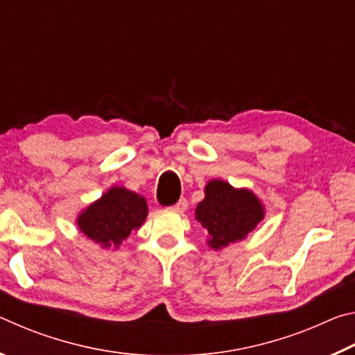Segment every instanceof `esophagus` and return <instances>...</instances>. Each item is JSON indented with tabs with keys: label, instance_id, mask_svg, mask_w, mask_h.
Wrapping results in <instances>:
<instances>
[{
	"label": "esophagus",
	"instance_id": "obj_1",
	"mask_svg": "<svg viewBox=\"0 0 355 355\" xmlns=\"http://www.w3.org/2000/svg\"><path fill=\"white\" fill-rule=\"evenodd\" d=\"M186 208H188V200H186V199H180V200L175 203V205L172 207L173 211H177V213L186 211Z\"/></svg>",
	"mask_w": 355,
	"mask_h": 355
}]
</instances>
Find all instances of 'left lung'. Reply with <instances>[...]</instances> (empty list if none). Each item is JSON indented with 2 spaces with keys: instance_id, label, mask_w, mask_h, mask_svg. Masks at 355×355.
<instances>
[{
  "instance_id": "obj_1",
  "label": "left lung",
  "mask_w": 355,
  "mask_h": 355,
  "mask_svg": "<svg viewBox=\"0 0 355 355\" xmlns=\"http://www.w3.org/2000/svg\"><path fill=\"white\" fill-rule=\"evenodd\" d=\"M263 216V205L254 192L235 189L222 180L207 184L205 199L196 209L197 220L209 235L208 244L216 250L244 239Z\"/></svg>"
}]
</instances>
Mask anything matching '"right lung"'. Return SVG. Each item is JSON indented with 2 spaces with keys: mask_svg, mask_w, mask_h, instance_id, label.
I'll return each mask as SVG.
<instances>
[{
  "mask_svg": "<svg viewBox=\"0 0 355 355\" xmlns=\"http://www.w3.org/2000/svg\"><path fill=\"white\" fill-rule=\"evenodd\" d=\"M147 218L146 199L125 188H111L78 218V227L89 239L103 248H119L131 230Z\"/></svg>",
  "mask_w": 355,
  "mask_h": 355,
  "instance_id": "add662e5",
  "label": "right lung"
}]
</instances>
